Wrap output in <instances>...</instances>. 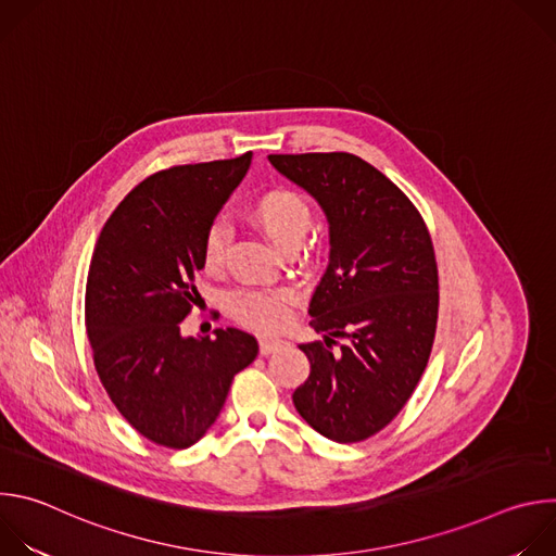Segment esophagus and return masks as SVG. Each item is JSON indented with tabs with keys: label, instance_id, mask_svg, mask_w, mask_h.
<instances>
[{
	"label": "esophagus",
	"instance_id": "34e87169",
	"mask_svg": "<svg viewBox=\"0 0 556 556\" xmlns=\"http://www.w3.org/2000/svg\"><path fill=\"white\" fill-rule=\"evenodd\" d=\"M288 345V341L286 339H279V337H262L260 339V352L266 356V354H270V352H275V350H281V348H286Z\"/></svg>",
	"mask_w": 556,
	"mask_h": 556
}]
</instances>
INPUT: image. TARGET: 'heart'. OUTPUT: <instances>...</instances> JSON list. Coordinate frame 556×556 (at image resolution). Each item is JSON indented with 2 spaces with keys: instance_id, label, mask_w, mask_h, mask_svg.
I'll list each match as a JSON object with an SVG mask.
<instances>
[{
  "instance_id": "obj_1",
  "label": "heart",
  "mask_w": 556,
  "mask_h": 556,
  "mask_svg": "<svg viewBox=\"0 0 556 556\" xmlns=\"http://www.w3.org/2000/svg\"><path fill=\"white\" fill-rule=\"evenodd\" d=\"M247 219L257 226L283 253H292L312 226V208L303 195L292 189H270L247 206ZM228 230L219 224L211 226L202 240V264L208 273H219L226 260ZM292 292L288 288L273 290H237L228 296V312L237 321L257 330H279L290 316Z\"/></svg>"
}]
</instances>
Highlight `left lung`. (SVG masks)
<instances>
[{"instance_id":"left-lung-1","label":"left lung","mask_w":556,"mask_h":556,"mask_svg":"<svg viewBox=\"0 0 556 556\" xmlns=\"http://www.w3.org/2000/svg\"><path fill=\"white\" fill-rule=\"evenodd\" d=\"M268 161L330 222V266L307 309L326 337L299 345L309 376L292 403L328 440H367L401 414L429 363L440 303L429 228L414 202L354 153Z\"/></svg>"}]
</instances>
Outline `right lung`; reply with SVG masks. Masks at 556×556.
<instances>
[{
  "instance_id": "add662e5",
  "label": "right lung",
  "mask_w": 556,
  "mask_h": 556,
  "mask_svg": "<svg viewBox=\"0 0 556 556\" xmlns=\"http://www.w3.org/2000/svg\"><path fill=\"white\" fill-rule=\"evenodd\" d=\"M251 155L149 176L97 240L86 286L94 367L121 416L153 444H195L219 416L235 374L260 352L255 337L237 328L213 339L180 334L200 301L202 240Z\"/></svg>"
}]
</instances>
